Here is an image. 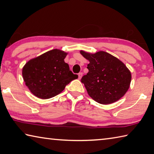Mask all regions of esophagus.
<instances>
[{
	"label": "esophagus",
	"instance_id": "34e87169",
	"mask_svg": "<svg viewBox=\"0 0 154 154\" xmlns=\"http://www.w3.org/2000/svg\"><path fill=\"white\" fill-rule=\"evenodd\" d=\"M78 76H79V79H80L81 78H82V77L83 76V72H79V73L78 74Z\"/></svg>",
	"mask_w": 154,
	"mask_h": 154
}]
</instances>
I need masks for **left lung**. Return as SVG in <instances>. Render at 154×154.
Listing matches in <instances>:
<instances>
[{
  "instance_id": "8db88e82",
  "label": "left lung",
  "mask_w": 154,
  "mask_h": 154,
  "mask_svg": "<svg viewBox=\"0 0 154 154\" xmlns=\"http://www.w3.org/2000/svg\"><path fill=\"white\" fill-rule=\"evenodd\" d=\"M80 53L90 61L88 72L81 82L88 94L96 102L103 105L113 103L121 98L128 90L131 73L123 62L105 51Z\"/></svg>"
}]
</instances>
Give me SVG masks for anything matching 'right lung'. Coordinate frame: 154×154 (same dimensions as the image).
I'll return each mask as SVG.
<instances>
[{
    "label": "right lung",
    "instance_id": "add662e5",
    "mask_svg": "<svg viewBox=\"0 0 154 154\" xmlns=\"http://www.w3.org/2000/svg\"><path fill=\"white\" fill-rule=\"evenodd\" d=\"M67 54L53 49L37 58L30 60L22 69L26 85L36 97L48 99L54 97L64 90L66 85L78 75L70 71L65 63Z\"/></svg>",
    "mask_w": 154,
    "mask_h": 154
}]
</instances>
